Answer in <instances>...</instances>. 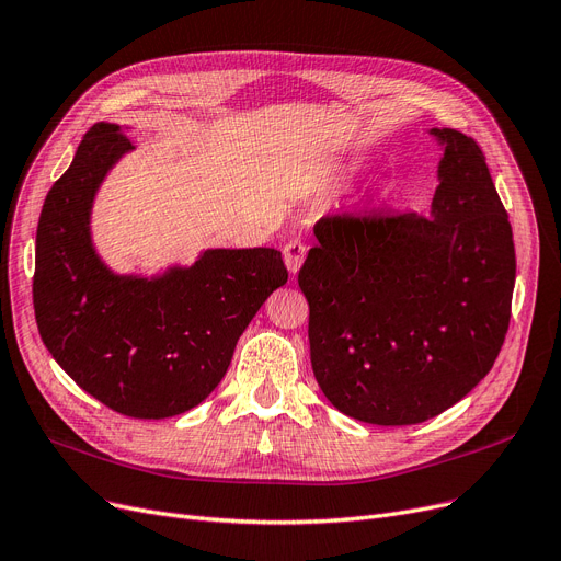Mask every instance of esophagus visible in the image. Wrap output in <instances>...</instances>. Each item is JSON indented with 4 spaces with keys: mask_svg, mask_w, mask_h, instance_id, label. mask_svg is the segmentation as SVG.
Here are the masks:
<instances>
[{
    "mask_svg": "<svg viewBox=\"0 0 561 561\" xmlns=\"http://www.w3.org/2000/svg\"><path fill=\"white\" fill-rule=\"evenodd\" d=\"M308 253V245L301 239H289L283 249V257H285V266L289 268V274H297L304 260Z\"/></svg>",
    "mask_w": 561,
    "mask_h": 561,
    "instance_id": "34e87169",
    "label": "esophagus"
}]
</instances>
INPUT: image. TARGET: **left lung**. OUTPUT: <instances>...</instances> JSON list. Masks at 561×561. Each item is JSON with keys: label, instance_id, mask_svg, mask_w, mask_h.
Here are the masks:
<instances>
[{"label": "left lung", "instance_id": "1", "mask_svg": "<svg viewBox=\"0 0 561 561\" xmlns=\"http://www.w3.org/2000/svg\"><path fill=\"white\" fill-rule=\"evenodd\" d=\"M431 136L444 147L431 216H324L299 272L312 373L335 410L364 423L449 410L508 331L515 249L485 156L460 130Z\"/></svg>", "mask_w": 561, "mask_h": 561}]
</instances>
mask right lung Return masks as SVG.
<instances>
[{
  "label": "right lung",
  "mask_w": 561,
  "mask_h": 561,
  "mask_svg": "<svg viewBox=\"0 0 561 561\" xmlns=\"http://www.w3.org/2000/svg\"><path fill=\"white\" fill-rule=\"evenodd\" d=\"M130 140L117 124L84 133L43 203L34 312L43 343L73 382L133 419L199 405L228 373L239 335L287 268L274 249H211L159 278L117 276L101 262L89 214Z\"/></svg>",
  "instance_id": "obj_1"
}]
</instances>
